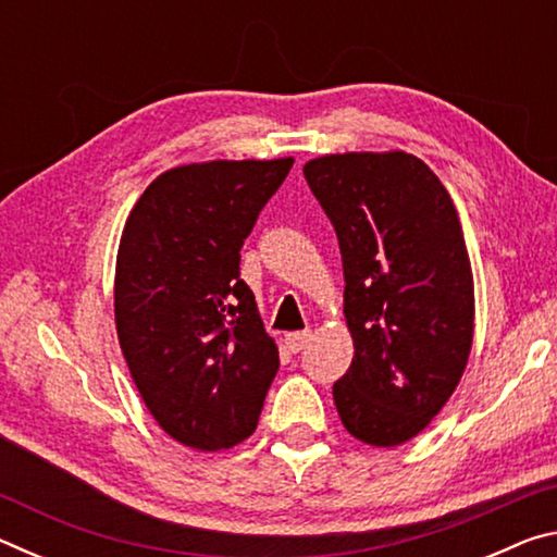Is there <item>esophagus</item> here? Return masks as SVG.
I'll return each mask as SVG.
<instances>
[{
    "mask_svg": "<svg viewBox=\"0 0 557 557\" xmlns=\"http://www.w3.org/2000/svg\"><path fill=\"white\" fill-rule=\"evenodd\" d=\"M309 342H312V332H292L285 336V344L292 354H299Z\"/></svg>",
    "mask_w": 557,
    "mask_h": 557,
    "instance_id": "esophagus-1",
    "label": "esophagus"
}]
</instances>
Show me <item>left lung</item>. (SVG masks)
Returning a JSON list of instances; mask_svg holds the SVG:
<instances>
[{
	"mask_svg": "<svg viewBox=\"0 0 557 557\" xmlns=\"http://www.w3.org/2000/svg\"><path fill=\"white\" fill-rule=\"evenodd\" d=\"M305 178L344 262L354 361L334 383L344 428L373 447L420 435L455 393L474 338V277L455 203L422 159L326 154Z\"/></svg>",
	"mask_w": 557,
	"mask_h": 557,
	"instance_id": "obj_1",
	"label": "left lung"
}]
</instances>
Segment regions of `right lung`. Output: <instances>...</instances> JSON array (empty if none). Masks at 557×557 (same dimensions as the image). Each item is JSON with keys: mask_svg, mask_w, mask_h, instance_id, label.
Returning <instances> with one entry per match:
<instances>
[{"mask_svg": "<svg viewBox=\"0 0 557 557\" xmlns=\"http://www.w3.org/2000/svg\"><path fill=\"white\" fill-rule=\"evenodd\" d=\"M295 159L184 164L129 211L115 326L132 381L169 437L228 449L258 428L277 346L240 280V248Z\"/></svg>", "mask_w": 557, "mask_h": 557, "instance_id": "obj_1", "label": "right lung"}]
</instances>
